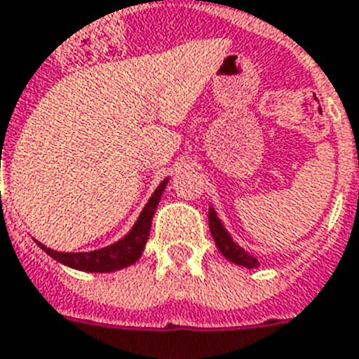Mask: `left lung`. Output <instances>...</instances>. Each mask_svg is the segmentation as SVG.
<instances>
[{
	"mask_svg": "<svg viewBox=\"0 0 359 359\" xmlns=\"http://www.w3.org/2000/svg\"><path fill=\"white\" fill-rule=\"evenodd\" d=\"M208 219H210L211 236H213V240L217 243L219 251L223 252V257L226 258V260L238 264V266H243V268H258V266H260V262H258L257 258L252 257V255H249L243 247L238 245V243L230 238V234L226 232V229L223 226L221 219L217 217V213H215L213 208H210Z\"/></svg>",
	"mask_w": 359,
	"mask_h": 359,
	"instance_id": "left-lung-1",
	"label": "left lung"
}]
</instances>
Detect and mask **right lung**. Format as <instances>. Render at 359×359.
Instances as JSON below:
<instances>
[{
    "instance_id": "obj_1",
    "label": "right lung",
    "mask_w": 359,
    "mask_h": 359,
    "mask_svg": "<svg viewBox=\"0 0 359 359\" xmlns=\"http://www.w3.org/2000/svg\"><path fill=\"white\" fill-rule=\"evenodd\" d=\"M168 177L159 183V187L155 189L148 204L144 205L140 217L136 219L135 226L129 230V234L121 238L119 241L112 245L102 247L97 251L90 252H60L50 249V247L39 243L37 245L43 249L46 255L57 260V262L65 264L69 268L82 269V271H93V273H108V271H116V269L127 268L130 264H135L142 257V251L146 247V241L149 238V229H151V219L154 213L159 205V200L163 196Z\"/></svg>"
}]
</instances>
